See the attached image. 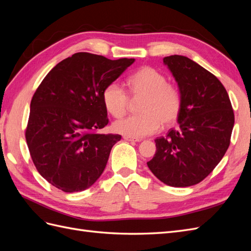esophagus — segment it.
Segmentation results:
<instances>
[{
    "instance_id": "obj_1",
    "label": "esophagus",
    "mask_w": 251,
    "mask_h": 251,
    "mask_svg": "<svg viewBox=\"0 0 251 251\" xmlns=\"http://www.w3.org/2000/svg\"><path fill=\"white\" fill-rule=\"evenodd\" d=\"M125 140L126 141H131V142H139L140 139L139 138H133V137H127V136H125L124 137Z\"/></svg>"
}]
</instances>
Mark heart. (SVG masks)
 Masks as SVG:
<instances>
[{
	"instance_id": "1",
	"label": "heart",
	"mask_w": 251,
	"mask_h": 251,
	"mask_svg": "<svg viewBox=\"0 0 251 251\" xmlns=\"http://www.w3.org/2000/svg\"><path fill=\"white\" fill-rule=\"evenodd\" d=\"M126 85L132 98L142 97L138 107L141 114L115 121L114 131L127 137L142 138L158 132L161 124L176 123L182 109V97L163 73L143 67L127 78ZM102 102L110 115L118 118L126 114L130 98L123 88L113 82L104 88Z\"/></svg>"
}]
</instances>
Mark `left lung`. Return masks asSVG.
Listing matches in <instances>:
<instances>
[{
  "label": "left lung",
  "mask_w": 251,
  "mask_h": 251,
  "mask_svg": "<svg viewBox=\"0 0 251 251\" xmlns=\"http://www.w3.org/2000/svg\"><path fill=\"white\" fill-rule=\"evenodd\" d=\"M182 97L178 127L158 137L149 169L164 184L186 187L214 171L229 147L234 115L229 96L214 74L191 58H163Z\"/></svg>",
  "instance_id": "obj_1"
}]
</instances>
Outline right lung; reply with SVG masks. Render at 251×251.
<instances>
[{
  "label": "right lung",
  "instance_id": "1",
  "mask_svg": "<svg viewBox=\"0 0 251 251\" xmlns=\"http://www.w3.org/2000/svg\"><path fill=\"white\" fill-rule=\"evenodd\" d=\"M134 62L78 52L43 79L30 103L26 141L37 172L50 184L65 193L81 192L101 176L121 139L95 132L109 123L102 92Z\"/></svg>",
  "mask_w": 251,
  "mask_h": 251
}]
</instances>
